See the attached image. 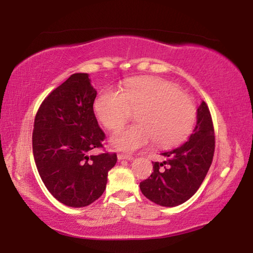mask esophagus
I'll return each instance as SVG.
<instances>
[{
	"mask_svg": "<svg viewBox=\"0 0 253 253\" xmlns=\"http://www.w3.org/2000/svg\"><path fill=\"white\" fill-rule=\"evenodd\" d=\"M118 160L119 161H131L132 160V156L131 155H127V154H118L117 155Z\"/></svg>",
	"mask_w": 253,
	"mask_h": 253,
	"instance_id": "1",
	"label": "esophagus"
}]
</instances>
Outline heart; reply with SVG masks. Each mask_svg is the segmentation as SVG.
I'll return each instance as SVG.
<instances>
[{"mask_svg":"<svg viewBox=\"0 0 253 253\" xmlns=\"http://www.w3.org/2000/svg\"><path fill=\"white\" fill-rule=\"evenodd\" d=\"M138 110V124L123 126L110 136L117 151L134 152L152 140L162 147L177 144L194 126L196 109L191 98L176 84L158 78H139L126 84L122 91L107 88L93 101V113L102 125L114 129Z\"/></svg>","mask_w":253,"mask_h":253,"instance_id":"heart-1","label":"heart"}]
</instances>
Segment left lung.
I'll use <instances>...</instances> for the list:
<instances>
[{
  "instance_id": "obj_1",
  "label": "left lung",
  "mask_w": 253,
  "mask_h": 253,
  "mask_svg": "<svg viewBox=\"0 0 253 253\" xmlns=\"http://www.w3.org/2000/svg\"><path fill=\"white\" fill-rule=\"evenodd\" d=\"M214 129L210 110L202 100L196 110V125L187 142L161 153L149 178L139 184L146 198L161 207L173 208L186 202L199 190L213 160Z\"/></svg>"
}]
</instances>
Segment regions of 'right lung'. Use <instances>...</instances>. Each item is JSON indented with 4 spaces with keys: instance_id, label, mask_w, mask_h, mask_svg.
Listing matches in <instances>:
<instances>
[{
    "instance_id": "obj_1",
    "label": "right lung",
    "mask_w": 253,
    "mask_h": 253,
    "mask_svg": "<svg viewBox=\"0 0 253 253\" xmlns=\"http://www.w3.org/2000/svg\"><path fill=\"white\" fill-rule=\"evenodd\" d=\"M97 90L88 74H74L42 102L34 119L32 148L42 182L59 202L84 208L104 193L116 154L89 155L104 131L93 113Z\"/></svg>"
}]
</instances>
